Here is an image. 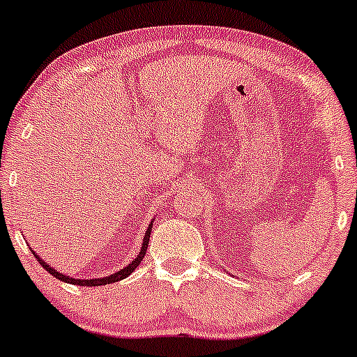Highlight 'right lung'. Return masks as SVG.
Masks as SVG:
<instances>
[{
	"instance_id": "right-lung-1",
	"label": "right lung",
	"mask_w": 357,
	"mask_h": 357,
	"mask_svg": "<svg viewBox=\"0 0 357 357\" xmlns=\"http://www.w3.org/2000/svg\"><path fill=\"white\" fill-rule=\"evenodd\" d=\"M149 235H151V225H149L148 232H146V237H144V242H142L141 252H139V256H137V258H135L134 261H132V263L128 264V266H125L123 270L116 271V273L109 275V277H102V278H93V280H80V278H70V277H65V275H61V273H58V271H54L53 268H51L50 264H47V263H44V261H43L41 258H38V256H36V252L32 251V249H31V251H32V255H34L36 258H38L39 263H41V266L44 268V270H46L47 273H51V275H53V277H56L58 280H61V282H67V284H73V285H87V287H96V285H106V284H113V282L123 280L125 277H128V275H130L132 271H134L135 268L139 266V263H141V261L144 259V256H146V249H148V244H149Z\"/></svg>"
}]
</instances>
